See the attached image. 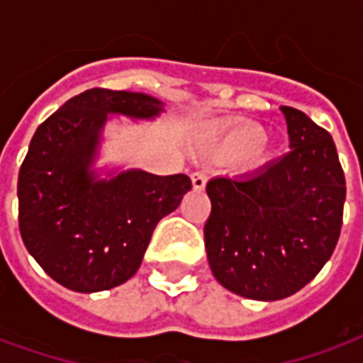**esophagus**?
<instances>
[{
    "instance_id": "obj_1",
    "label": "esophagus",
    "mask_w": 363,
    "mask_h": 363,
    "mask_svg": "<svg viewBox=\"0 0 363 363\" xmlns=\"http://www.w3.org/2000/svg\"><path fill=\"white\" fill-rule=\"evenodd\" d=\"M190 179H192V186L194 190H204L206 189V182H208V177L202 171H194V173L190 174Z\"/></svg>"
}]
</instances>
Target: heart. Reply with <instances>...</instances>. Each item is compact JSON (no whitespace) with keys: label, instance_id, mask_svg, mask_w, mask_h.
I'll return each mask as SVG.
<instances>
[{"label":"heart","instance_id":"obj_1","mask_svg":"<svg viewBox=\"0 0 363 363\" xmlns=\"http://www.w3.org/2000/svg\"><path fill=\"white\" fill-rule=\"evenodd\" d=\"M198 147L202 153L216 159H251V163L260 165L270 157V151L264 145V132L259 124L247 120H233L220 130L208 132L200 138Z\"/></svg>","mask_w":363,"mask_h":363}]
</instances>
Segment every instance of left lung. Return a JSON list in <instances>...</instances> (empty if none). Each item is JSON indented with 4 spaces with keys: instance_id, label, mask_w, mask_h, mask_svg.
Listing matches in <instances>:
<instances>
[{
    "instance_id": "1",
    "label": "left lung",
    "mask_w": 363,
    "mask_h": 363,
    "mask_svg": "<svg viewBox=\"0 0 363 363\" xmlns=\"http://www.w3.org/2000/svg\"><path fill=\"white\" fill-rule=\"evenodd\" d=\"M281 112L289 153L259 173L206 184L210 268L223 288L259 301L291 296L319 274L338 243L346 200L330 134L297 108Z\"/></svg>"
}]
</instances>
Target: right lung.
<instances>
[{"instance_id":"right-lung-1","label":"right lung","mask_w":363,"mask_h":363,"mask_svg":"<svg viewBox=\"0 0 363 363\" xmlns=\"http://www.w3.org/2000/svg\"><path fill=\"white\" fill-rule=\"evenodd\" d=\"M163 106L143 93L87 89L36 128L19 169V231L52 280L91 294L140 268L151 233L192 189L186 174L126 171L96 181L89 171L111 114L153 118Z\"/></svg>"}]
</instances>
